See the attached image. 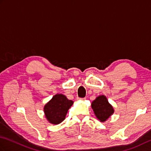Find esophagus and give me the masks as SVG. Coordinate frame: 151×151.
Segmentation results:
<instances>
[{"mask_svg":"<svg viewBox=\"0 0 151 151\" xmlns=\"http://www.w3.org/2000/svg\"><path fill=\"white\" fill-rule=\"evenodd\" d=\"M85 99V98H80V97H77V100H84Z\"/></svg>","mask_w":151,"mask_h":151,"instance_id":"esophagus-1","label":"esophagus"}]
</instances>
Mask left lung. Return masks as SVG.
Here are the masks:
<instances>
[{
    "label": "left lung",
    "instance_id": "8db88e82",
    "mask_svg": "<svg viewBox=\"0 0 151 151\" xmlns=\"http://www.w3.org/2000/svg\"><path fill=\"white\" fill-rule=\"evenodd\" d=\"M91 107L96 117L101 122L106 121L114 111L113 107L109 103L106 97L104 95H101L96 98L95 100L92 102Z\"/></svg>",
    "mask_w": 151,
    "mask_h": 151
}]
</instances>
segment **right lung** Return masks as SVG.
Instances as JSON below:
<instances>
[{"mask_svg": "<svg viewBox=\"0 0 151 151\" xmlns=\"http://www.w3.org/2000/svg\"><path fill=\"white\" fill-rule=\"evenodd\" d=\"M73 104V101L67 99L65 95L57 94L45 106L44 112L50 123L57 124L65 119L67 112Z\"/></svg>", "mask_w": 151, "mask_h": 151, "instance_id": "1", "label": "right lung"}]
</instances>
